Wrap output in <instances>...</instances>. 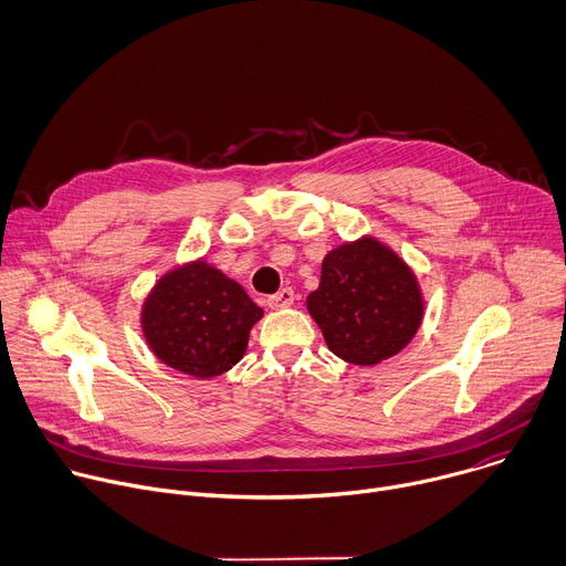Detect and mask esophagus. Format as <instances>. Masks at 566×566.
Returning a JSON list of instances; mask_svg holds the SVG:
<instances>
[{
	"instance_id": "obj_1",
	"label": "esophagus",
	"mask_w": 566,
	"mask_h": 566,
	"mask_svg": "<svg viewBox=\"0 0 566 566\" xmlns=\"http://www.w3.org/2000/svg\"><path fill=\"white\" fill-rule=\"evenodd\" d=\"M293 300H295L293 289H282V291H277L275 295H269V297H266V304H269L271 308H284V306H291Z\"/></svg>"
}]
</instances>
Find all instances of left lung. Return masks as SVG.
Returning a JSON list of instances; mask_svg holds the SVG:
<instances>
[{
	"label": "left lung",
	"mask_w": 566,
	"mask_h": 566,
	"mask_svg": "<svg viewBox=\"0 0 566 566\" xmlns=\"http://www.w3.org/2000/svg\"><path fill=\"white\" fill-rule=\"evenodd\" d=\"M306 308L329 352L369 367L410 345L423 319V295L412 269L389 247L360 237L322 260Z\"/></svg>",
	"instance_id": "8db88e82"
}]
</instances>
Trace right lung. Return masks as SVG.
Returning a JSON list of instances; mask_svg holds the SVG:
<instances>
[{
    "label": "right lung",
    "instance_id": "1",
    "mask_svg": "<svg viewBox=\"0 0 566 566\" xmlns=\"http://www.w3.org/2000/svg\"><path fill=\"white\" fill-rule=\"evenodd\" d=\"M262 315L241 284L197 260L154 284L143 302L140 327L160 363L195 378H214L241 360Z\"/></svg>",
    "mask_w": 566,
    "mask_h": 566
}]
</instances>
